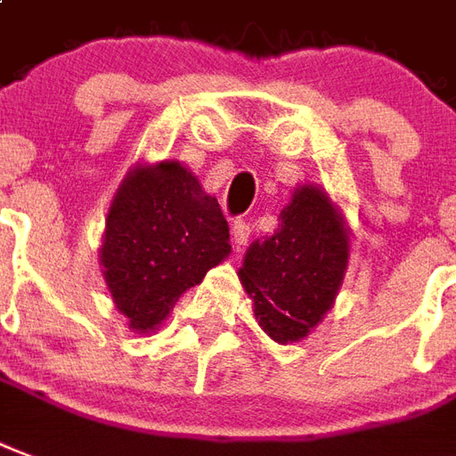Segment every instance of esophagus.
<instances>
[{
	"label": "esophagus",
	"mask_w": 456,
	"mask_h": 456,
	"mask_svg": "<svg viewBox=\"0 0 456 456\" xmlns=\"http://www.w3.org/2000/svg\"><path fill=\"white\" fill-rule=\"evenodd\" d=\"M249 232L252 231H249V225L245 224V221H235V224H232V245L240 249L242 245L248 242Z\"/></svg>",
	"instance_id": "obj_1"
}]
</instances>
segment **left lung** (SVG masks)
<instances>
[{"mask_svg":"<svg viewBox=\"0 0 456 456\" xmlns=\"http://www.w3.org/2000/svg\"><path fill=\"white\" fill-rule=\"evenodd\" d=\"M279 218L269 238L249 245L238 276L256 324L289 344L305 338L334 305L348 266V231L327 191L313 184L297 187Z\"/></svg>","mask_w":456,"mask_h":456,"instance_id":"left-lung-1","label":"left lung"}]
</instances>
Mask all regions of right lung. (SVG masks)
Instances as JSON below:
<instances>
[{
    "label": "right lung",
    "mask_w": 456,
    "mask_h": 456,
    "mask_svg": "<svg viewBox=\"0 0 456 456\" xmlns=\"http://www.w3.org/2000/svg\"><path fill=\"white\" fill-rule=\"evenodd\" d=\"M231 232L216 197L177 160L136 166L115 191L101 265L129 330L153 331L184 290L231 252Z\"/></svg>",
    "instance_id": "1"
}]
</instances>
